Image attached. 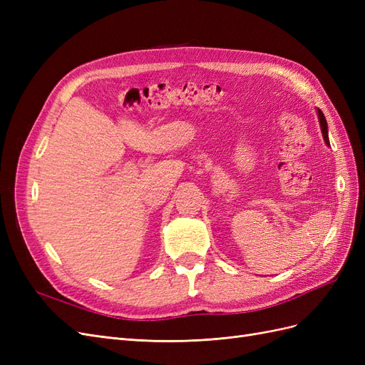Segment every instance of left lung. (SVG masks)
Masks as SVG:
<instances>
[{
  "instance_id": "left-lung-1",
  "label": "left lung",
  "mask_w": 365,
  "mask_h": 365,
  "mask_svg": "<svg viewBox=\"0 0 365 365\" xmlns=\"http://www.w3.org/2000/svg\"><path fill=\"white\" fill-rule=\"evenodd\" d=\"M317 114H318V120H319V126H322V134H323V138L326 141V145L329 146V130H327V121H326V117L324 114L322 113V109H317Z\"/></svg>"
}]
</instances>
